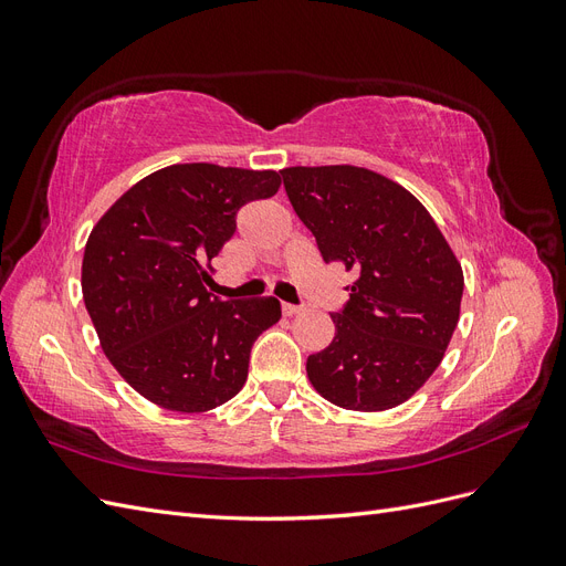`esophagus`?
Wrapping results in <instances>:
<instances>
[{"label": "esophagus", "instance_id": "esophagus-1", "mask_svg": "<svg viewBox=\"0 0 566 566\" xmlns=\"http://www.w3.org/2000/svg\"><path fill=\"white\" fill-rule=\"evenodd\" d=\"M281 310H283V314H285V316H295V314H300V312H302V306H297V304H287V302H283V306H281Z\"/></svg>", "mask_w": 566, "mask_h": 566}]
</instances>
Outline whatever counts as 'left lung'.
Here are the masks:
<instances>
[{
  "mask_svg": "<svg viewBox=\"0 0 566 566\" xmlns=\"http://www.w3.org/2000/svg\"><path fill=\"white\" fill-rule=\"evenodd\" d=\"M285 193L325 264L356 281L335 337L306 358L323 399L349 410L403 403L441 364L460 316L462 269L422 202L364 167L281 169Z\"/></svg>",
  "mask_w": 566,
  "mask_h": 566,
  "instance_id": "obj_1",
  "label": "left lung"
}]
</instances>
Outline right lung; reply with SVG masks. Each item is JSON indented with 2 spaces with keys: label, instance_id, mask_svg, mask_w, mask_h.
I'll return each mask as SVG.
<instances>
[{
  "label": "right lung",
  "instance_id": "right-lung-1",
  "mask_svg": "<svg viewBox=\"0 0 566 566\" xmlns=\"http://www.w3.org/2000/svg\"><path fill=\"white\" fill-rule=\"evenodd\" d=\"M279 186L273 169L172 165L134 184L92 229L84 306L108 361L148 401L205 413L243 389L250 349L281 302H221L205 283L238 210Z\"/></svg>",
  "mask_w": 566,
  "mask_h": 566
}]
</instances>
